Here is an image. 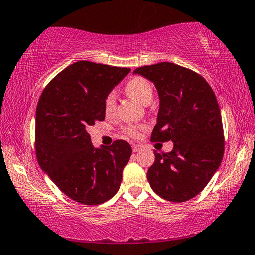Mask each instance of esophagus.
<instances>
[{"mask_svg": "<svg viewBox=\"0 0 255 255\" xmlns=\"http://www.w3.org/2000/svg\"><path fill=\"white\" fill-rule=\"evenodd\" d=\"M131 148H132V151H134V152H138L139 150L142 149V145H139V144H132Z\"/></svg>", "mask_w": 255, "mask_h": 255, "instance_id": "34e87169", "label": "esophagus"}]
</instances>
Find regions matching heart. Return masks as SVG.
<instances>
[{
	"label": "heart",
	"mask_w": 255,
	"mask_h": 255,
	"mask_svg": "<svg viewBox=\"0 0 255 255\" xmlns=\"http://www.w3.org/2000/svg\"><path fill=\"white\" fill-rule=\"evenodd\" d=\"M126 92L129 96L134 97L137 99L139 103L148 105L152 102L153 98V89L151 83L148 80L143 77H134L129 80L126 84ZM116 93L110 92L106 96L105 100H104V110H105L106 114H112L116 111ZM141 126H128L125 128V132L129 136L136 137L139 135V130H141Z\"/></svg>",
	"instance_id": "heart-1"
}]
</instances>
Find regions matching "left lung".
Masks as SVG:
<instances>
[{"label":"left lung","mask_w":255,"mask_h":255,"mask_svg":"<svg viewBox=\"0 0 255 255\" xmlns=\"http://www.w3.org/2000/svg\"><path fill=\"white\" fill-rule=\"evenodd\" d=\"M155 84L159 97L152 142H173L168 153H155L148 170L152 191L167 201L185 202L206 187L224 153L223 125L216 96L202 76L170 62L136 68Z\"/></svg>","instance_id":"left-lung-1"}]
</instances>
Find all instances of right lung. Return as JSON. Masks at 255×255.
<instances>
[{
  "mask_svg": "<svg viewBox=\"0 0 255 255\" xmlns=\"http://www.w3.org/2000/svg\"><path fill=\"white\" fill-rule=\"evenodd\" d=\"M129 68L78 61L49 82L35 113V153L41 170L67 196L96 206L119 191L131 146L118 139L95 148L88 128L105 119L104 100Z\"/></svg>",
  "mask_w": 255,
  "mask_h": 255,
  "instance_id": "right-lung-1",
  "label": "right lung"
}]
</instances>
